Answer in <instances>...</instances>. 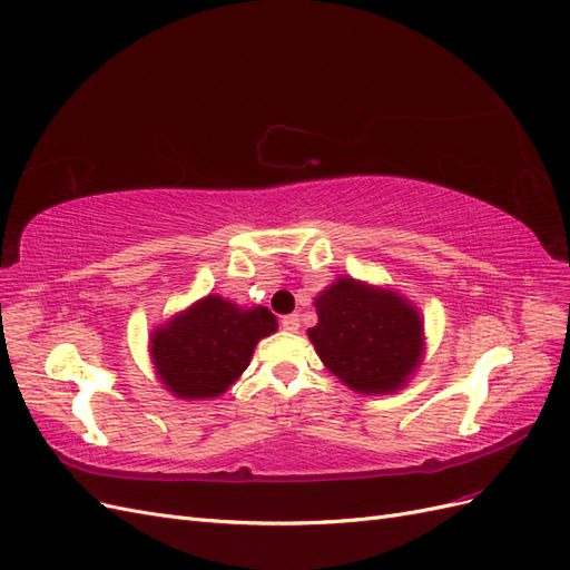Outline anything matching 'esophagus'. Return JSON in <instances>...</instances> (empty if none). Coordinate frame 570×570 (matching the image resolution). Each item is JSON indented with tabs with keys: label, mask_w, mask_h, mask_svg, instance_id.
Wrapping results in <instances>:
<instances>
[{
	"label": "esophagus",
	"mask_w": 570,
	"mask_h": 570,
	"mask_svg": "<svg viewBox=\"0 0 570 570\" xmlns=\"http://www.w3.org/2000/svg\"><path fill=\"white\" fill-rule=\"evenodd\" d=\"M281 327H283L285 333H297V331H299V316H297V314L283 316V321H281Z\"/></svg>",
	"instance_id": "esophagus-1"
}]
</instances>
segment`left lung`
I'll return each mask as SVG.
<instances>
[{
  "label": "left lung",
  "instance_id": "obj_1",
  "mask_svg": "<svg viewBox=\"0 0 570 570\" xmlns=\"http://www.w3.org/2000/svg\"><path fill=\"white\" fill-rule=\"evenodd\" d=\"M314 306L318 323L306 335L323 366L350 390L392 394L421 368L423 316L400 289L340 275L318 292Z\"/></svg>",
  "mask_w": 570,
  "mask_h": 570
}]
</instances>
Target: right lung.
I'll return each instance as SVG.
<instances>
[{"label":"right lung","instance_id":"right-lung-1","mask_svg":"<svg viewBox=\"0 0 570 570\" xmlns=\"http://www.w3.org/2000/svg\"><path fill=\"white\" fill-rule=\"evenodd\" d=\"M275 331L266 306L206 295L151 331L154 375L178 400H216L245 373L258 340Z\"/></svg>","mask_w":570,"mask_h":570}]
</instances>
